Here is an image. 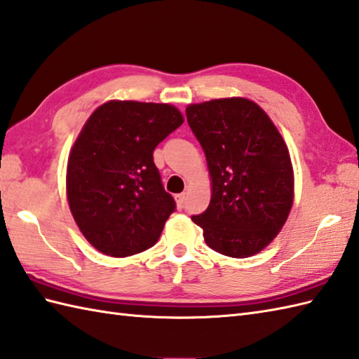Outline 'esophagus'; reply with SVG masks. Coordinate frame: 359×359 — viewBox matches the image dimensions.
<instances>
[{
	"instance_id": "esophagus-1",
	"label": "esophagus",
	"mask_w": 359,
	"mask_h": 359,
	"mask_svg": "<svg viewBox=\"0 0 359 359\" xmlns=\"http://www.w3.org/2000/svg\"><path fill=\"white\" fill-rule=\"evenodd\" d=\"M175 201H177L178 209H182V207H184V203H186V195L184 194L175 195Z\"/></svg>"
}]
</instances>
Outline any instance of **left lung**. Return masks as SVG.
Masks as SVG:
<instances>
[{
    "instance_id": "1",
    "label": "left lung",
    "mask_w": 359,
    "mask_h": 359,
    "mask_svg": "<svg viewBox=\"0 0 359 359\" xmlns=\"http://www.w3.org/2000/svg\"><path fill=\"white\" fill-rule=\"evenodd\" d=\"M186 115L212 178L210 204L192 221L215 252L252 257L273 241L292 209L287 146L272 119L250 100L190 104Z\"/></svg>"
}]
</instances>
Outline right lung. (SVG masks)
Returning a JSON list of instances; mask_svg holds the SVG:
<instances>
[{
    "mask_svg": "<svg viewBox=\"0 0 359 359\" xmlns=\"http://www.w3.org/2000/svg\"><path fill=\"white\" fill-rule=\"evenodd\" d=\"M182 121L170 104L116 100L86 121L70 150L66 189L76 226L101 253L124 258L158 241L177 204L154 150Z\"/></svg>",
    "mask_w": 359,
    "mask_h": 359,
    "instance_id": "1",
    "label": "right lung"
}]
</instances>
